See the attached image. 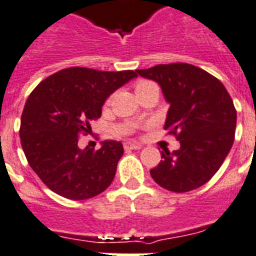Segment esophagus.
I'll use <instances>...</instances> for the list:
<instances>
[{"label":"esophagus","instance_id":"34e87169","mask_svg":"<svg viewBox=\"0 0 256 256\" xmlns=\"http://www.w3.org/2000/svg\"><path fill=\"white\" fill-rule=\"evenodd\" d=\"M124 150L128 151V150H139L142 148V144H139V143H135V142H126L124 144Z\"/></svg>","mask_w":256,"mask_h":256}]
</instances>
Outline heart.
Wrapping results in <instances>:
<instances>
[{"label": "heart", "mask_w": 256, "mask_h": 256, "mask_svg": "<svg viewBox=\"0 0 256 256\" xmlns=\"http://www.w3.org/2000/svg\"><path fill=\"white\" fill-rule=\"evenodd\" d=\"M158 88L156 85L154 84L152 81H147V80H140L135 84V92H140V90H144V89L148 88Z\"/></svg>", "instance_id": "1"}]
</instances>
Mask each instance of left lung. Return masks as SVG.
Masks as SVG:
<instances>
[{"mask_svg": "<svg viewBox=\"0 0 256 256\" xmlns=\"http://www.w3.org/2000/svg\"><path fill=\"white\" fill-rule=\"evenodd\" d=\"M160 85L170 104L164 128L180 148L162 151L163 160L150 174L163 188L182 193L200 188L220 170L234 143L236 110L221 81L186 63L136 70Z\"/></svg>", "mask_w": 256, "mask_h": 256, "instance_id": "8db88e82", "label": "left lung"}]
</instances>
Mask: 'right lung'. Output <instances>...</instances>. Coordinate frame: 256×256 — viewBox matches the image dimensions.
I'll return each instance as SVG.
<instances>
[{"instance_id": "1", "label": "right lung", "mask_w": 256, "mask_h": 256, "mask_svg": "<svg viewBox=\"0 0 256 256\" xmlns=\"http://www.w3.org/2000/svg\"><path fill=\"white\" fill-rule=\"evenodd\" d=\"M136 70H62L31 92L20 117V144L30 167L51 190L70 200H86L112 184L124 146L104 140L101 148L78 146V135L92 132L105 100Z\"/></svg>"}]
</instances>
